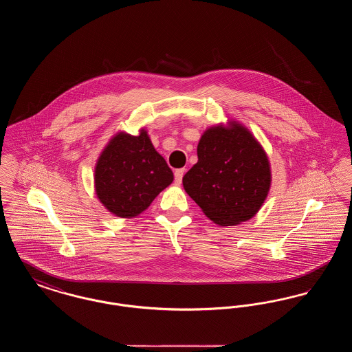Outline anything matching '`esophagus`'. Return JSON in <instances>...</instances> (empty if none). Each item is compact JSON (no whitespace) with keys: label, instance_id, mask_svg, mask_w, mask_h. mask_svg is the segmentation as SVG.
<instances>
[{"label":"esophagus","instance_id":"obj_1","mask_svg":"<svg viewBox=\"0 0 352 352\" xmlns=\"http://www.w3.org/2000/svg\"><path fill=\"white\" fill-rule=\"evenodd\" d=\"M184 171H186L184 168H177V170L174 171V178H175V182H177V184H181V182H182Z\"/></svg>","mask_w":352,"mask_h":352}]
</instances>
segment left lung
<instances>
[{"instance_id":"left-lung-1","label":"left lung","mask_w":352,"mask_h":352,"mask_svg":"<svg viewBox=\"0 0 352 352\" xmlns=\"http://www.w3.org/2000/svg\"><path fill=\"white\" fill-rule=\"evenodd\" d=\"M198 162L184 174V191L215 224L237 226L253 218L268 197V155L248 128L234 120L207 128Z\"/></svg>"}]
</instances>
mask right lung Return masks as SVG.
I'll list each match as a JSON object with an SVG mask.
<instances>
[{"instance_id":"add662e5","label":"right lung","mask_w":352,"mask_h":352,"mask_svg":"<svg viewBox=\"0 0 352 352\" xmlns=\"http://www.w3.org/2000/svg\"><path fill=\"white\" fill-rule=\"evenodd\" d=\"M173 179L171 168L154 149L145 128L138 135L115 134L95 166L96 197L118 218L140 215Z\"/></svg>"}]
</instances>
